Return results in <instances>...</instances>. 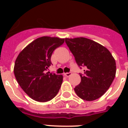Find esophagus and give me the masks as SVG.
<instances>
[{"mask_svg": "<svg viewBox=\"0 0 128 128\" xmlns=\"http://www.w3.org/2000/svg\"><path fill=\"white\" fill-rule=\"evenodd\" d=\"M71 74H72L71 72H66V73H64V75L65 76H66V77H69L70 76H71Z\"/></svg>", "mask_w": 128, "mask_h": 128, "instance_id": "34e87169", "label": "esophagus"}]
</instances>
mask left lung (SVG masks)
<instances>
[{
	"instance_id": "obj_1",
	"label": "left lung",
	"mask_w": 128,
	"mask_h": 128,
	"mask_svg": "<svg viewBox=\"0 0 128 128\" xmlns=\"http://www.w3.org/2000/svg\"><path fill=\"white\" fill-rule=\"evenodd\" d=\"M79 66H85L81 82L74 91L81 99L93 101L103 96L111 86L116 72L115 59L107 48L90 39L65 38Z\"/></svg>"
}]
</instances>
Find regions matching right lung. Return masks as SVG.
<instances>
[{"label": "right lung", "instance_id": "add662e5", "mask_svg": "<svg viewBox=\"0 0 128 128\" xmlns=\"http://www.w3.org/2000/svg\"><path fill=\"white\" fill-rule=\"evenodd\" d=\"M64 38L42 36L27 45L17 56L14 74L25 93L40 102L50 101L58 94L63 76L47 72L52 64L50 58Z\"/></svg>", "mask_w": 128, "mask_h": 128}]
</instances>
